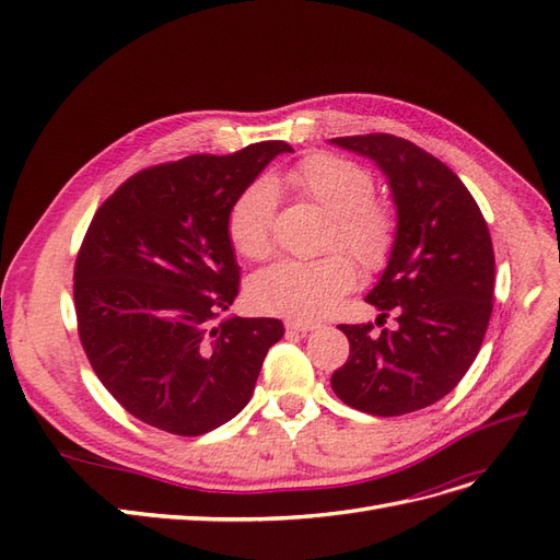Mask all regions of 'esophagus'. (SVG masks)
<instances>
[{"label":"esophagus","instance_id":"esophagus-1","mask_svg":"<svg viewBox=\"0 0 560 560\" xmlns=\"http://www.w3.org/2000/svg\"><path fill=\"white\" fill-rule=\"evenodd\" d=\"M284 325H287V329H290V331H301V334L317 329L315 322H306V319H287Z\"/></svg>","mask_w":560,"mask_h":560}]
</instances>
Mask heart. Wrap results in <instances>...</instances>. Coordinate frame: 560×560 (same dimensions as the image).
Instances as JSON below:
<instances>
[{"mask_svg":"<svg viewBox=\"0 0 560 560\" xmlns=\"http://www.w3.org/2000/svg\"><path fill=\"white\" fill-rule=\"evenodd\" d=\"M280 184L308 200L331 219L327 245L343 247L364 268H381L395 245V217L371 198L374 179L362 165L334 154H313L290 167ZM276 191L266 179L249 184L233 200L226 233L245 259H264L270 252ZM358 280V268L343 252L313 261L284 259L252 280L249 296L261 311L290 317H322L331 313Z\"/></svg>","mask_w":560,"mask_h":560,"instance_id":"1","label":"heart"}]
</instances>
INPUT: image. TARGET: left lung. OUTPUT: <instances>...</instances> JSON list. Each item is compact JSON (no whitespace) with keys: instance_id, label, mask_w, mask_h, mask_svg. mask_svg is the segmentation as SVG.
Masks as SVG:
<instances>
[{"instance_id":"8db88e82","label":"left lung","mask_w":560,"mask_h":560,"mask_svg":"<svg viewBox=\"0 0 560 560\" xmlns=\"http://www.w3.org/2000/svg\"><path fill=\"white\" fill-rule=\"evenodd\" d=\"M329 142L374 161L397 208L393 252L366 294L381 319L397 315V327H338L350 354L331 389L371 416L425 409L467 374L493 313L495 254L486 219L460 177L409 140L374 132Z\"/></svg>"}]
</instances>
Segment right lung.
Instances as JSON below:
<instances>
[{
    "label": "right lung",
    "mask_w": 560,
    "mask_h": 560,
    "mask_svg": "<svg viewBox=\"0 0 560 560\" xmlns=\"http://www.w3.org/2000/svg\"><path fill=\"white\" fill-rule=\"evenodd\" d=\"M284 151L273 140L147 167L93 217L74 266L79 338L112 397L151 428L198 436L238 416L284 334L273 317L217 319L241 282L229 210Z\"/></svg>",
    "instance_id": "add662e5"
}]
</instances>
